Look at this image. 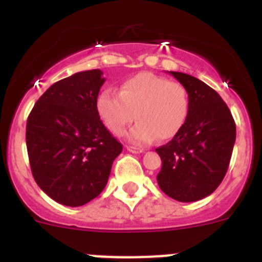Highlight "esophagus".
<instances>
[{"label":"esophagus","mask_w":262,"mask_h":262,"mask_svg":"<svg viewBox=\"0 0 262 262\" xmlns=\"http://www.w3.org/2000/svg\"><path fill=\"white\" fill-rule=\"evenodd\" d=\"M127 151L131 152V154H142L143 149L142 148H138V147H133V145H127Z\"/></svg>","instance_id":"1"}]
</instances>
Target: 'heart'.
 I'll return each mask as SVG.
<instances>
[{
	"label": "heart",
	"mask_w": 262,
	"mask_h": 262,
	"mask_svg": "<svg viewBox=\"0 0 262 262\" xmlns=\"http://www.w3.org/2000/svg\"><path fill=\"white\" fill-rule=\"evenodd\" d=\"M187 110L189 97L184 85L149 72L127 78L119 93L105 89L97 98L99 118L114 135H122L134 118L138 119L128 138L142 144L177 135Z\"/></svg>",
	"instance_id": "b5f03b06"
}]
</instances>
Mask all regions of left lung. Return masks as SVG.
Returning a JSON list of instances; mask_svg holds the SVG:
<instances>
[{"mask_svg": "<svg viewBox=\"0 0 262 262\" xmlns=\"http://www.w3.org/2000/svg\"><path fill=\"white\" fill-rule=\"evenodd\" d=\"M169 73L186 89L189 110L177 135L156 148L163 163L157 182L173 200L195 202L223 181L236 140L235 120L222 97L203 81L181 72Z\"/></svg>", "mask_w": 262, "mask_h": 262, "instance_id": "obj_1", "label": "left lung"}]
</instances>
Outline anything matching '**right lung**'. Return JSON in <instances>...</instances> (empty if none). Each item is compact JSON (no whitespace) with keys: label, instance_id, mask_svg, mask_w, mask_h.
<instances>
[{"label":"right lung","instance_id":"add662e5","mask_svg":"<svg viewBox=\"0 0 262 262\" xmlns=\"http://www.w3.org/2000/svg\"><path fill=\"white\" fill-rule=\"evenodd\" d=\"M102 71L78 72L51 85L27 119L26 144L36 184L53 201L78 207L101 194L123 147L97 111Z\"/></svg>","mask_w":262,"mask_h":262}]
</instances>
